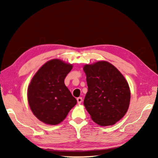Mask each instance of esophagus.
Here are the masks:
<instances>
[{
  "mask_svg": "<svg viewBox=\"0 0 158 158\" xmlns=\"http://www.w3.org/2000/svg\"><path fill=\"white\" fill-rule=\"evenodd\" d=\"M77 103L78 104H81L82 102V98L81 97H79L77 98Z\"/></svg>",
  "mask_w": 158,
  "mask_h": 158,
  "instance_id": "34e87169",
  "label": "esophagus"
}]
</instances>
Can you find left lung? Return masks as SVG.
<instances>
[{
  "label": "left lung",
  "instance_id": "obj_1",
  "mask_svg": "<svg viewBox=\"0 0 158 158\" xmlns=\"http://www.w3.org/2000/svg\"><path fill=\"white\" fill-rule=\"evenodd\" d=\"M88 92L84 104L95 123L109 126L116 123L127 113L130 90L125 77L106 61L84 66Z\"/></svg>",
  "mask_w": 158,
  "mask_h": 158
}]
</instances>
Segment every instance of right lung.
Listing matches in <instances>:
<instances>
[{
  "mask_svg": "<svg viewBox=\"0 0 158 158\" xmlns=\"http://www.w3.org/2000/svg\"><path fill=\"white\" fill-rule=\"evenodd\" d=\"M72 68L71 64L52 59L42 65L32 79L28 88V101L40 121L57 125L75 106L77 100L64 83Z\"/></svg>",
  "mask_w": 158,
  "mask_h": 158,
  "instance_id": "obj_1",
  "label": "right lung"
}]
</instances>
